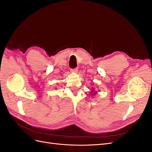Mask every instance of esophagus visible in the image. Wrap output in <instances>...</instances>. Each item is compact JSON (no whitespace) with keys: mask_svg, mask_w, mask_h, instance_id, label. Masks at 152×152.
Returning <instances> with one entry per match:
<instances>
[{"mask_svg":"<svg viewBox=\"0 0 152 152\" xmlns=\"http://www.w3.org/2000/svg\"><path fill=\"white\" fill-rule=\"evenodd\" d=\"M77 71H78L77 68H74V69H71V72H73V73H76V72H77Z\"/></svg>","mask_w":152,"mask_h":152,"instance_id":"obj_1","label":"esophagus"}]
</instances>
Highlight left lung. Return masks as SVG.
I'll use <instances>...</instances> for the list:
<instances>
[{"label":"left lung","mask_w":152,"mask_h":152,"mask_svg":"<svg viewBox=\"0 0 152 152\" xmlns=\"http://www.w3.org/2000/svg\"><path fill=\"white\" fill-rule=\"evenodd\" d=\"M92 89V90H91V95L94 96L95 94H97V91L94 90V89H95V88H94V87H92V89Z\"/></svg>","instance_id":"left-lung-1"}]
</instances>
